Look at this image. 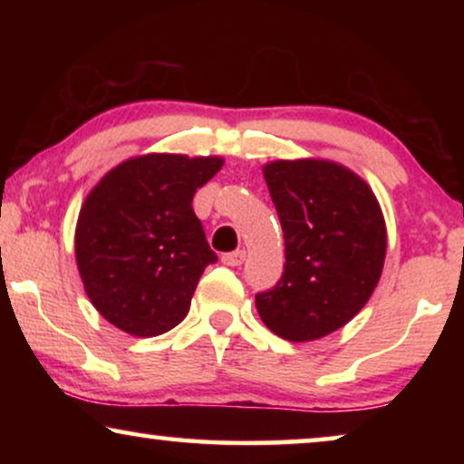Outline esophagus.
<instances>
[{"instance_id":"obj_1","label":"esophagus","mask_w":464,"mask_h":464,"mask_svg":"<svg viewBox=\"0 0 464 464\" xmlns=\"http://www.w3.org/2000/svg\"><path fill=\"white\" fill-rule=\"evenodd\" d=\"M245 257H246L245 251H232V253H224V256H221V262L226 266H240L245 262Z\"/></svg>"}]
</instances>
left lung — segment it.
Masks as SVG:
<instances>
[{
	"instance_id": "1",
	"label": "left lung",
	"mask_w": 464,
	"mask_h": 464,
	"mask_svg": "<svg viewBox=\"0 0 464 464\" xmlns=\"http://www.w3.org/2000/svg\"><path fill=\"white\" fill-rule=\"evenodd\" d=\"M285 238V270L256 295L266 327L313 342L344 327L382 275L386 224L372 188L344 164L319 158L264 164Z\"/></svg>"
}]
</instances>
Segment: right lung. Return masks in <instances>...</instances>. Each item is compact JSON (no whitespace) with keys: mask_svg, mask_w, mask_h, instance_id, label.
Segmentation results:
<instances>
[{"mask_svg":"<svg viewBox=\"0 0 464 464\" xmlns=\"http://www.w3.org/2000/svg\"><path fill=\"white\" fill-rule=\"evenodd\" d=\"M221 167L219 156L143 154L86 196L75 262L86 295L113 327L154 338L186 319L202 272L218 262L192 198Z\"/></svg>","mask_w":464,"mask_h":464,"instance_id":"obj_1","label":"right lung"}]
</instances>
